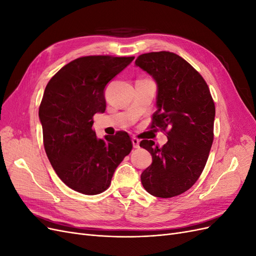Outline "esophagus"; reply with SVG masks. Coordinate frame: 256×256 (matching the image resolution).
<instances>
[{
  "label": "esophagus",
  "instance_id": "obj_1",
  "mask_svg": "<svg viewBox=\"0 0 256 256\" xmlns=\"http://www.w3.org/2000/svg\"><path fill=\"white\" fill-rule=\"evenodd\" d=\"M131 141H132L134 148H138V147H140V140H138V138H132V140H131Z\"/></svg>",
  "mask_w": 256,
  "mask_h": 256
}]
</instances>
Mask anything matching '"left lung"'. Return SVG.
<instances>
[{
  "instance_id": "8db88e82",
  "label": "left lung",
  "mask_w": 256,
  "mask_h": 256,
  "mask_svg": "<svg viewBox=\"0 0 256 256\" xmlns=\"http://www.w3.org/2000/svg\"><path fill=\"white\" fill-rule=\"evenodd\" d=\"M136 66L157 83V111L150 128L166 132L159 147L143 140L152 164L141 174L144 189L157 198H173L189 190L202 174L214 141V102L208 85L194 68L168 51L141 54Z\"/></svg>"
}]
</instances>
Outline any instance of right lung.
<instances>
[{
    "mask_svg": "<svg viewBox=\"0 0 256 256\" xmlns=\"http://www.w3.org/2000/svg\"><path fill=\"white\" fill-rule=\"evenodd\" d=\"M134 56L76 58L54 74L40 106L44 146L54 171L69 188L99 194L109 188L116 168L132 150L126 131L98 138L92 116L106 111L104 88Z\"/></svg>",
    "mask_w": 256,
    "mask_h": 256,
    "instance_id": "right-lung-1",
    "label": "right lung"
}]
</instances>
